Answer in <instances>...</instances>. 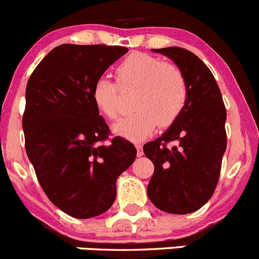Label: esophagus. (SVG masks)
<instances>
[{"mask_svg":"<svg viewBox=\"0 0 259 259\" xmlns=\"http://www.w3.org/2000/svg\"><path fill=\"white\" fill-rule=\"evenodd\" d=\"M135 146H137V155H138V156H142L143 154H144V151H143V146H142V144H137Z\"/></svg>","mask_w":259,"mask_h":259,"instance_id":"obj_1","label":"esophagus"}]
</instances>
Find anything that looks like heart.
<instances>
[{
    "instance_id": "b5f03b06",
    "label": "heart",
    "mask_w": 259,
    "mask_h": 259,
    "mask_svg": "<svg viewBox=\"0 0 259 259\" xmlns=\"http://www.w3.org/2000/svg\"><path fill=\"white\" fill-rule=\"evenodd\" d=\"M116 82L99 77L93 86V100L101 114L109 119L119 115V86L137 88L132 115L120 119L114 132L133 142H140L153 133L156 124H171L188 100V83L184 72L174 62L144 52L125 57L115 69Z\"/></svg>"
}]
</instances>
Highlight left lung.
<instances>
[{"instance_id": "obj_1", "label": "left lung", "mask_w": 259, "mask_h": 259, "mask_svg": "<svg viewBox=\"0 0 259 259\" xmlns=\"http://www.w3.org/2000/svg\"><path fill=\"white\" fill-rule=\"evenodd\" d=\"M153 51L178 65L189 93L171 126L143 148L154 164L148 195L166 213H193L210 199L218 184L227 148L226 106L213 74L197 55L183 48Z\"/></svg>"}]
</instances>
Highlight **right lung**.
Listing matches in <instances>:
<instances>
[{
    "instance_id": "add662e5",
    "label": "right lung",
    "mask_w": 259,
    "mask_h": 259,
    "mask_svg": "<svg viewBox=\"0 0 259 259\" xmlns=\"http://www.w3.org/2000/svg\"><path fill=\"white\" fill-rule=\"evenodd\" d=\"M122 46L64 44L36 66L26 86L25 148L48 198L69 215L104 213L116 179L137 149L111 133L93 100V86L126 54Z\"/></svg>"
}]
</instances>
